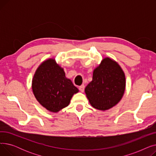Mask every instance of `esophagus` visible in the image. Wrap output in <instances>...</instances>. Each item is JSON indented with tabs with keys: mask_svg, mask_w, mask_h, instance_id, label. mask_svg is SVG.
Here are the masks:
<instances>
[{
	"mask_svg": "<svg viewBox=\"0 0 156 156\" xmlns=\"http://www.w3.org/2000/svg\"><path fill=\"white\" fill-rule=\"evenodd\" d=\"M79 90H80V92H83L84 90H85V85H81V86L79 87Z\"/></svg>",
	"mask_w": 156,
	"mask_h": 156,
	"instance_id": "obj_1",
	"label": "esophagus"
}]
</instances>
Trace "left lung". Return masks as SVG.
Masks as SVG:
<instances>
[{
	"instance_id": "1",
	"label": "left lung",
	"mask_w": 156,
	"mask_h": 156,
	"mask_svg": "<svg viewBox=\"0 0 156 156\" xmlns=\"http://www.w3.org/2000/svg\"><path fill=\"white\" fill-rule=\"evenodd\" d=\"M125 76L119 65L105 58L95 68L92 81L85 88V94L94 108L105 111L117 104L124 94Z\"/></svg>"
}]
</instances>
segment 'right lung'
Wrapping results in <instances>:
<instances>
[{
  "label": "right lung",
  "mask_w": 156,
  "mask_h": 156,
  "mask_svg": "<svg viewBox=\"0 0 156 156\" xmlns=\"http://www.w3.org/2000/svg\"><path fill=\"white\" fill-rule=\"evenodd\" d=\"M32 90L39 103L54 112L68 106L72 96L78 92L54 59L40 65L32 81Z\"/></svg>",
  "instance_id": "obj_1"
}]
</instances>
